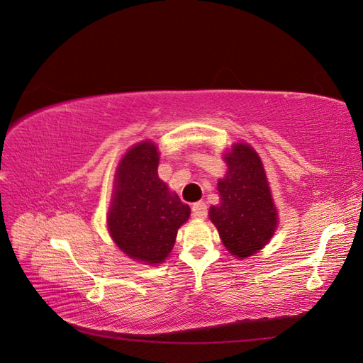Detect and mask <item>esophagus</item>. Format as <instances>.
Masks as SVG:
<instances>
[{
  "label": "esophagus",
  "instance_id": "34e87169",
  "mask_svg": "<svg viewBox=\"0 0 363 363\" xmlns=\"http://www.w3.org/2000/svg\"><path fill=\"white\" fill-rule=\"evenodd\" d=\"M192 215H194L195 218L204 219V218L207 216V206H206V203H203V201L194 203V204H192Z\"/></svg>",
  "mask_w": 363,
  "mask_h": 363
}]
</instances>
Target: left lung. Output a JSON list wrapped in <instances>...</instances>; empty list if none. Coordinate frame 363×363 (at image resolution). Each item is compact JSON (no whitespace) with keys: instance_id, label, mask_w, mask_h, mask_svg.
Listing matches in <instances>:
<instances>
[{"instance_id":"left-lung-1","label":"left lung","mask_w":363,"mask_h":363,"mask_svg":"<svg viewBox=\"0 0 363 363\" xmlns=\"http://www.w3.org/2000/svg\"><path fill=\"white\" fill-rule=\"evenodd\" d=\"M227 174L218 183L221 203L208 211L225 248L248 257L265 247L277 227V212L257 152L238 144L227 152Z\"/></svg>"}]
</instances>
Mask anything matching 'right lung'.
Returning <instances> with one entry per match:
<instances>
[{"mask_svg":"<svg viewBox=\"0 0 363 363\" xmlns=\"http://www.w3.org/2000/svg\"><path fill=\"white\" fill-rule=\"evenodd\" d=\"M159 152L140 142L121 160L107 225L116 245L131 259L160 263L174 247L191 208L157 175Z\"/></svg>","mask_w":363,"mask_h":363,"instance_id":"1","label":"right lung"}]
</instances>
